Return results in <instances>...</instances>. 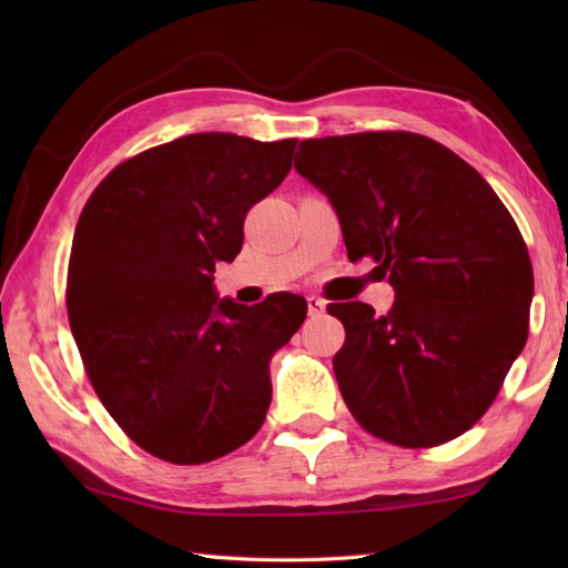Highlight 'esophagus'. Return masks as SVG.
Masks as SVG:
<instances>
[{
	"mask_svg": "<svg viewBox=\"0 0 568 568\" xmlns=\"http://www.w3.org/2000/svg\"><path fill=\"white\" fill-rule=\"evenodd\" d=\"M324 300L322 297H317V295H307V312H310V317H317V315H322L324 312Z\"/></svg>",
	"mask_w": 568,
	"mask_h": 568,
	"instance_id": "34e87169",
	"label": "esophagus"
}]
</instances>
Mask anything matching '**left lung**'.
I'll use <instances>...</instances> for the list:
<instances>
[{"instance_id": "obj_1", "label": "left lung", "mask_w": 568, "mask_h": 568, "mask_svg": "<svg viewBox=\"0 0 568 568\" xmlns=\"http://www.w3.org/2000/svg\"><path fill=\"white\" fill-rule=\"evenodd\" d=\"M295 171L339 216L352 261L373 258L395 303L327 307L346 342L334 376L373 437L429 449L462 437L525 348L532 261L476 168L413 131L300 141Z\"/></svg>"}]
</instances>
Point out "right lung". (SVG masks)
Listing matches in <instances>:
<instances>
[{
	"mask_svg": "<svg viewBox=\"0 0 568 568\" xmlns=\"http://www.w3.org/2000/svg\"><path fill=\"white\" fill-rule=\"evenodd\" d=\"M297 139L190 134L119 163L84 202L65 305L94 393L126 437L168 464L214 462L256 434L268 361L305 322L293 293L216 300L253 204L291 173Z\"/></svg>",
	"mask_w": 568,
	"mask_h": 568,
	"instance_id": "1",
	"label": "right lung"
}]
</instances>
